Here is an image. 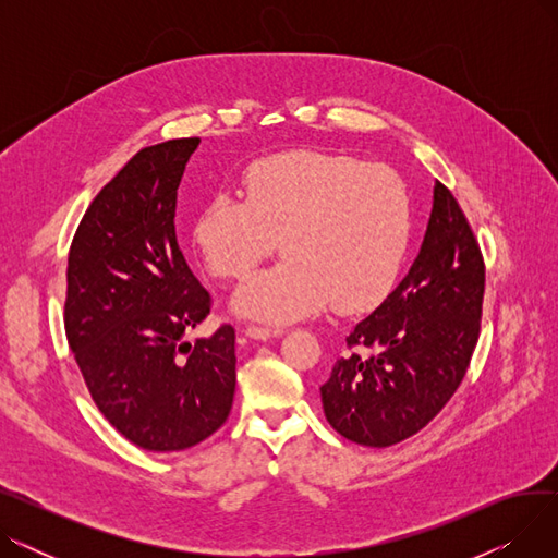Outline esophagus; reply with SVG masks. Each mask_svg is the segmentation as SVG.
I'll list each match as a JSON object with an SVG mask.
<instances>
[{
    "label": "esophagus",
    "mask_w": 558,
    "mask_h": 558,
    "mask_svg": "<svg viewBox=\"0 0 558 558\" xmlns=\"http://www.w3.org/2000/svg\"><path fill=\"white\" fill-rule=\"evenodd\" d=\"M284 330L278 328H262V326H246V337L257 339V341H269V339H278L282 337Z\"/></svg>",
    "instance_id": "34e87169"
}]
</instances>
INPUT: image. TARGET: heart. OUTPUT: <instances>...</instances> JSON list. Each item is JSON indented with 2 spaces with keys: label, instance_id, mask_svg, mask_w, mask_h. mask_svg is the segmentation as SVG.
Returning <instances> with one entry per match:
<instances>
[{
  "label": "heart",
  "instance_id": "heart-1",
  "mask_svg": "<svg viewBox=\"0 0 558 558\" xmlns=\"http://www.w3.org/2000/svg\"><path fill=\"white\" fill-rule=\"evenodd\" d=\"M246 201L213 196L194 244L217 278L244 280L278 248L280 267L251 280L234 307L271 324L326 310L353 314L387 299L414 232L412 194L387 165L296 149L255 160Z\"/></svg>",
  "mask_w": 558,
  "mask_h": 558
}]
</instances>
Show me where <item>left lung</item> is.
<instances>
[{
	"label": "left lung",
	"instance_id": "obj_1",
	"mask_svg": "<svg viewBox=\"0 0 558 558\" xmlns=\"http://www.w3.org/2000/svg\"><path fill=\"white\" fill-rule=\"evenodd\" d=\"M484 259L452 192L434 185L412 269L345 337L350 353L320 387L328 423L368 448L421 432L454 396L480 337Z\"/></svg>",
	"mask_w": 558,
	"mask_h": 558
}]
</instances>
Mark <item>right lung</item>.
<instances>
[{"label": "right lung", "instance_id": "obj_1", "mask_svg": "<svg viewBox=\"0 0 558 558\" xmlns=\"http://www.w3.org/2000/svg\"><path fill=\"white\" fill-rule=\"evenodd\" d=\"M198 137L137 151L85 210L68 257L65 332L99 412L137 448L185 450L228 418L234 328L185 341L210 294L175 242V198Z\"/></svg>", "mask_w": 558, "mask_h": 558}]
</instances>
